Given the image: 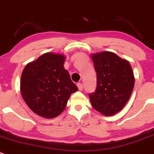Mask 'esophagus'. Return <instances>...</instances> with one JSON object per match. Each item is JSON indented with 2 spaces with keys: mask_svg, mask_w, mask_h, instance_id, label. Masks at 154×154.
Segmentation results:
<instances>
[{
  "mask_svg": "<svg viewBox=\"0 0 154 154\" xmlns=\"http://www.w3.org/2000/svg\"><path fill=\"white\" fill-rule=\"evenodd\" d=\"M77 86H78V88L79 91H82L83 90V85L82 84V83L79 82L78 84H77Z\"/></svg>",
  "mask_w": 154,
  "mask_h": 154,
  "instance_id": "obj_1",
  "label": "esophagus"
}]
</instances>
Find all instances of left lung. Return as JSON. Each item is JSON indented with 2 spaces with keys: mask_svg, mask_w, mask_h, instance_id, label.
I'll use <instances>...</instances> for the list:
<instances>
[{
  "mask_svg": "<svg viewBox=\"0 0 154 154\" xmlns=\"http://www.w3.org/2000/svg\"><path fill=\"white\" fill-rule=\"evenodd\" d=\"M97 88L89 94L92 106L104 116L122 110L131 97L134 77L129 62L109 51L91 54Z\"/></svg>",
  "mask_w": 154,
  "mask_h": 154,
  "instance_id": "left-lung-1",
  "label": "left lung"
}]
</instances>
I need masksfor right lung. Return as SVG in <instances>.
I'll use <instances>...</instances> for the list:
<instances>
[{
	"label": "right lung",
	"mask_w": 154,
	"mask_h": 154,
	"mask_svg": "<svg viewBox=\"0 0 154 154\" xmlns=\"http://www.w3.org/2000/svg\"><path fill=\"white\" fill-rule=\"evenodd\" d=\"M66 57L46 53L23 69L20 91L35 113L46 119L59 116L65 109L70 95L78 91L64 69Z\"/></svg>",
	"instance_id": "add662e5"
}]
</instances>
